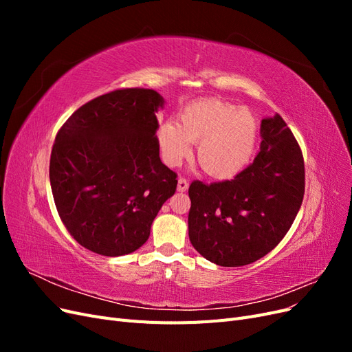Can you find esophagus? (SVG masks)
I'll list each match as a JSON object with an SVG mask.
<instances>
[{"mask_svg": "<svg viewBox=\"0 0 352 352\" xmlns=\"http://www.w3.org/2000/svg\"><path fill=\"white\" fill-rule=\"evenodd\" d=\"M188 186H189L188 180L185 177H179V180H177V190H179V192H185Z\"/></svg>", "mask_w": 352, "mask_h": 352, "instance_id": "obj_1", "label": "esophagus"}]
</instances>
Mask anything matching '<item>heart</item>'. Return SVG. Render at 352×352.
Listing matches in <instances>:
<instances>
[{
	"mask_svg": "<svg viewBox=\"0 0 352 352\" xmlns=\"http://www.w3.org/2000/svg\"><path fill=\"white\" fill-rule=\"evenodd\" d=\"M163 157L179 166L197 144V162L204 172L229 179L247 167L258 141L254 114L221 100H197L180 110L177 123L166 122L158 129Z\"/></svg>",
	"mask_w": 352,
	"mask_h": 352,
	"instance_id": "b5f03b06",
	"label": "heart"
}]
</instances>
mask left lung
<instances>
[{"mask_svg": "<svg viewBox=\"0 0 352 352\" xmlns=\"http://www.w3.org/2000/svg\"><path fill=\"white\" fill-rule=\"evenodd\" d=\"M254 162L232 180L189 186V239L223 267L260 260L291 229L305 190L304 157L280 114L261 120Z\"/></svg>", "mask_w": 352, "mask_h": 352, "instance_id": "8db88e82", "label": "left lung"}]
</instances>
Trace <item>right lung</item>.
<instances>
[{"mask_svg":"<svg viewBox=\"0 0 352 352\" xmlns=\"http://www.w3.org/2000/svg\"><path fill=\"white\" fill-rule=\"evenodd\" d=\"M153 89L123 88L83 104L60 127L50 160L58 216L87 250L119 257L146 242L177 175L160 160Z\"/></svg>","mask_w":352,"mask_h":352,"instance_id":"1","label":"right lung"}]
</instances>
